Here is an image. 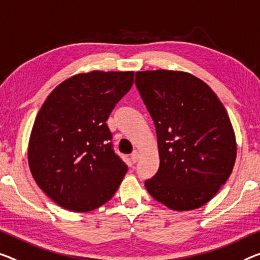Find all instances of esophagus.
<instances>
[{
	"label": "esophagus",
	"mask_w": 260,
	"mask_h": 260,
	"mask_svg": "<svg viewBox=\"0 0 260 260\" xmlns=\"http://www.w3.org/2000/svg\"><path fill=\"white\" fill-rule=\"evenodd\" d=\"M130 157H131V161H133V162H137L138 159H139V152H138L137 150H135L134 152L131 153Z\"/></svg>",
	"instance_id": "obj_1"
}]
</instances>
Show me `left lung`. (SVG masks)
<instances>
[{
  "label": "left lung",
  "mask_w": 260,
  "mask_h": 260,
  "mask_svg": "<svg viewBox=\"0 0 260 260\" xmlns=\"http://www.w3.org/2000/svg\"><path fill=\"white\" fill-rule=\"evenodd\" d=\"M136 86L157 133L159 170L145 181L151 197L177 211L210 201L233 172L234 127L210 87L186 72H136Z\"/></svg>",
  "instance_id": "1"
}]
</instances>
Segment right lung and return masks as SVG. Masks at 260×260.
Listing matches in <instances>:
<instances>
[{
  "label": "right lung",
  "instance_id": "add662e5",
  "mask_svg": "<svg viewBox=\"0 0 260 260\" xmlns=\"http://www.w3.org/2000/svg\"><path fill=\"white\" fill-rule=\"evenodd\" d=\"M134 72L91 71L62 81L38 111L27 160L44 193L87 213L116 193L127 166L114 152L107 119L130 90Z\"/></svg>",
  "mask_w": 260,
  "mask_h": 260
}]
</instances>
